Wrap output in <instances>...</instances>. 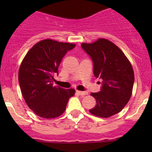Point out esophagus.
<instances>
[{"label":"esophagus","mask_w":152,"mask_h":152,"mask_svg":"<svg viewBox=\"0 0 152 152\" xmlns=\"http://www.w3.org/2000/svg\"><path fill=\"white\" fill-rule=\"evenodd\" d=\"M76 93H77L79 95H80V96H85V95L88 94V93H87V92L79 91V90H76Z\"/></svg>","instance_id":"esophagus-1"}]
</instances>
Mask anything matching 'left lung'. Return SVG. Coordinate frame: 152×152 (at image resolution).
Here are the masks:
<instances>
[{
  "label": "left lung",
  "mask_w": 152,
  "mask_h": 152,
  "mask_svg": "<svg viewBox=\"0 0 152 152\" xmlns=\"http://www.w3.org/2000/svg\"><path fill=\"white\" fill-rule=\"evenodd\" d=\"M82 47L91 57L93 73L102 79V90L91 93L96 104L90 110L92 115L110 118L124 108L132 93L134 70L128 58L113 42L99 38L93 43H82Z\"/></svg>",
  "instance_id": "obj_1"
}]
</instances>
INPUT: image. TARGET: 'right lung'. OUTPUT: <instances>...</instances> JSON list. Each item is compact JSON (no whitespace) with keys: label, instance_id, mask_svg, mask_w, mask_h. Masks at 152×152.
I'll list each match as a JSON object with an SVG mask.
<instances>
[{"label":"right lung","instance_id":"right-lung-1","mask_svg":"<svg viewBox=\"0 0 152 152\" xmlns=\"http://www.w3.org/2000/svg\"><path fill=\"white\" fill-rule=\"evenodd\" d=\"M76 44L45 39L37 42L23 59L18 81L23 97L28 107L38 116L51 119L65 112L73 88L53 86V75L68 50Z\"/></svg>","mask_w":152,"mask_h":152}]
</instances>
